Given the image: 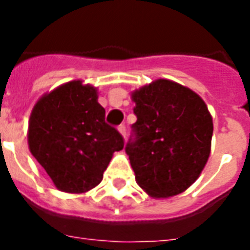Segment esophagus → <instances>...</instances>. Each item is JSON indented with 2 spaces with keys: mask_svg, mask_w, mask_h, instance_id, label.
I'll return each instance as SVG.
<instances>
[{
  "mask_svg": "<svg viewBox=\"0 0 250 250\" xmlns=\"http://www.w3.org/2000/svg\"><path fill=\"white\" fill-rule=\"evenodd\" d=\"M118 129H119V132L123 135V137H127V128H125V125H121L119 127H118Z\"/></svg>",
  "mask_w": 250,
  "mask_h": 250,
  "instance_id": "esophagus-1",
  "label": "esophagus"
}]
</instances>
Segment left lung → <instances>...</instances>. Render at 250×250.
I'll list each match as a JSON object with an SVG mask.
<instances>
[{"mask_svg":"<svg viewBox=\"0 0 250 250\" xmlns=\"http://www.w3.org/2000/svg\"><path fill=\"white\" fill-rule=\"evenodd\" d=\"M137 117L125 153L137 184L152 197H171L190 187L210 154L213 119L189 88L160 79L132 93Z\"/></svg>","mask_w":250,"mask_h":250,"instance_id":"left-lung-1","label":"left lung"}]
</instances>
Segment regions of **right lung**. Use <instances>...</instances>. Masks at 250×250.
<instances>
[{"instance_id": "add662e5", "label": "right lung", "mask_w": 250, "mask_h": 250, "mask_svg": "<svg viewBox=\"0 0 250 250\" xmlns=\"http://www.w3.org/2000/svg\"><path fill=\"white\" fill-rule=\"evenodd\" d=\"M28 145L58 189L83 193L101 183L125 140L105 122L97 90L76 80L37 101L29 118Z\"/></svg>"}]
</instances>
